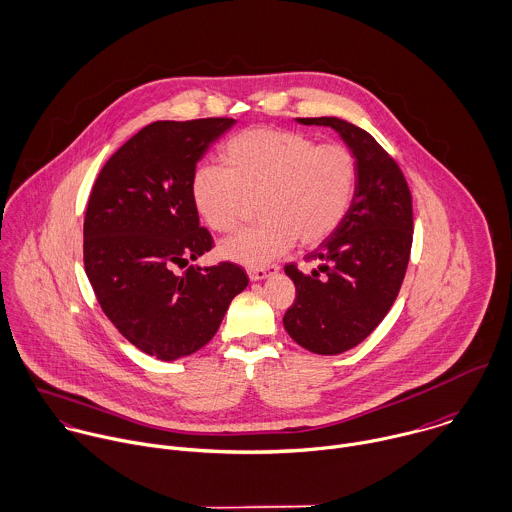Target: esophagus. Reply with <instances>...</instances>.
I'll list each match as a JSON object with an SVG mask.
<instances>
[{"instance_id": "esophagus-1", "label": "esophagus", "mask_w": 512, "mask_h": 512, "mask_svg": "<svg viewBox=\"0 0 512 512\" xmlns=\"http://www.w3.org/2000/svg\"><path fill=\"white\" fill-rule=\"evenodd\" d=\"M276 272H278V266L268 264V266H260V268H250L248 270V278L250 280H264V278H268V276H272Z\"/></svg>"}]
</instances>
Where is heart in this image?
I'll return each mask as SVG.
<instances>
[{"mask_svg": "<svg viewBox=\"0 0 512 512\" xmlns=\"http://www.w3.org/2000/svg\"><path fill=\"white\" fill-rule=\"evenodd\" d=\"M222 167L202 165L192 174V200L202 222L232 232L258 200L260 224L220 244V256L244 266H264L296 242H326L340 228L357 190V161L341 143L318 145L290 129L256 127L222 147Z\"/></svg>", "mask_w": 512, "mask_h": 512, "instance_id": "obj_1", "label": "heart"}]
</instances>
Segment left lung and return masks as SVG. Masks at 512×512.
I'll return each mask as SVG.
<instances>
[{
  "label": "left lung",
  "mask_w": 512,
  "mask_h": 512,
  "mask_svg": "<svg viewBox=\"0 0 512 512\" xmlns=\"http://www.w3.org/2000/svg\"><path fill=\"white\" fill-rule=\"evenodd\" d=\"M298 121L336 129L357 161V190L343 224L306 256L318 268H284L296 286L286 332L308 351L338 355L365 340L399 294L413 242L411 192L395 159L367 131L338 117Z\"/></svg>",
  "instance_id": "left-lung-1"
}]
</instances>
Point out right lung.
<instances>
[{
	"mask_svg": "<svg viewBox=\"0 0 512 512\" xmlns=\"http://www.w3.org/2000/svg\"><path fill=\"white\" fill-rule=\"evenodd\" d=\"M232 125L228 117L151 123L105 163L89 194L83 262L97 302L127 340L163 361L212 340L248 286L234 262L188 264L214 246L198 222L192 174Z\"/></svg>",
	"mask_w": 512,
	"mask_h": 512,
	"instance_id": "1",
	"label": "right lung"
}]
</instances>
